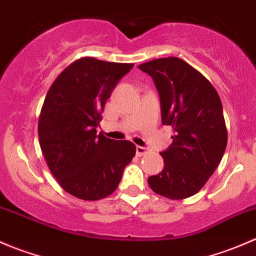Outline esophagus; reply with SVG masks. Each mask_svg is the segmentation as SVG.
<instances>
[{
	"mask_svg": "<svg viewBox=\"0 0 256 256\" xmlns=\"http://www.w3.org/2000/svg\"><path fill=\"white\" fill-rule=\"evenodd\" d=\"M147 151H148V148L144 146H136V154L138 156H144V154H147Z\"/></svg>",
	"mask_w": 256,
	"mask_h": 256,
	"instance_id": "34e87169",
	"label": "esophagus"
}]
</instances>
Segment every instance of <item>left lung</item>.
I'll use <instances>...</instances> for the list:
<instances>
[{
    "label": "left lung",
    "mask_w": 256,
    "mask_h": 256,
    "mask_svg": "<svg viewBox=\"0 0 256 256\" xmlns=\"http://www.w3.org/2000/svg\"><path fill=\"white\" fill-rule=\"evenodd\" d=\"M138 68L154 79L162 124L174 132L172 144L161 152L164 168L147 182L157 194L184 200L200 192L226 151L220 98L206 76L176 56L154 59Z\"/></svg>",
    "instance_id": "8db88e82"
}]
</instances>
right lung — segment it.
<instances>
[{"instance_id": "1", "label": "right lung", "mask_w": 256, "mask_h": 256, "mask_svg": "<svg viewBox=\"0 0 256 256\" xmlns=\"http://www.w3.org/2000/svg\"><path fill=\"white\" fill-rule=\"evenodd\" d=\"M132 66L85 56L49 88L38 120L40 144L52 174L74 197L98 200L112 194L135 156L130 141L96 135L106 100Z\"/></svg>"}]
</instances>
